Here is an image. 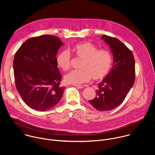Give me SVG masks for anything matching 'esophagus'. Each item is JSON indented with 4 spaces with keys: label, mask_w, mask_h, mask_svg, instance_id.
Here are the masks:
<instances>
[{
    "label": "esophagus",
    "mask_w": 155,
    "mask_h": 155,
    "mask_svg": "<svg viewBox=\"0 0 155 155\" xmlns=\"http://www.w3.org/2000/svg\"><path fill=\"white\" fill-rule=\"evenodd\" d=\"M74 86H76V87H78V88H83V87H84V86H83V85H81V84H78V85L75 84Z\"/></svg>",
    "instance_id": "esophagus-1"
}]
</instances>
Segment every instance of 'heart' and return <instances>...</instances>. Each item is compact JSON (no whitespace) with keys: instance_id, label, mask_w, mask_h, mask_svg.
<instances>
[{"instance_id":"1","label":"heart","mask_w":155,"mask_h":155,"mask_svg":"<svg viewBox=\"0 0 155 155\" xmlns=\"http://www.w3.org/2000/svg\"><path fill=\"white\" fill-rule=\"evenodd\" d=\"M77 58L82 59L80 70H74L64 77L68 83L80 84L89 81L91 78L102 80L110 72L112 66V56L105 49H99L90 41L79 43L69 49ZM68 50H61L56 56L58 67L68 71L71 65L72 56Z\"/></svg>"}]
</instances>
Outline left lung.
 <instances>
[{"mask_svg": "<svg viewBox=\"0 0 155 155\" xmlns=\"http://www.w3.org/2000/svg\"><path fill=\"white\" fill-rule=\"evenodd\" d=\"M114 54L110 72L98 84L96 96L88 102L99 111H108L124 100L135 81V60L132 52L118 38L104 35L102 37Z\"/></svg>", "mask_w": 155, "mask_h": 155, "instance_id": "1", "label": "left lung"}]
</instances>
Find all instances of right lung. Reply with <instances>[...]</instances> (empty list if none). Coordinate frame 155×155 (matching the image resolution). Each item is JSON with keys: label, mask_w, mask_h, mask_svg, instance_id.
Masks as SVG:
<instances>
[{"label": "right lung", "mask_w": 155, "mask_h": 155, "mask_svg": "<svg viewBox=\"0 0 155 155\" xmlns=\"http://www.w3.org/2000/svg\"><path fill=\"white\" fill-rule=\"evenodd\" d=\"M63 43L56 36L43 35L28 39L15 53L13 71L16 90L31 108L44 112L61 100L64 86L56 56Z\"/></svg>", "instance_id": "obj_1"}]
</instances>
